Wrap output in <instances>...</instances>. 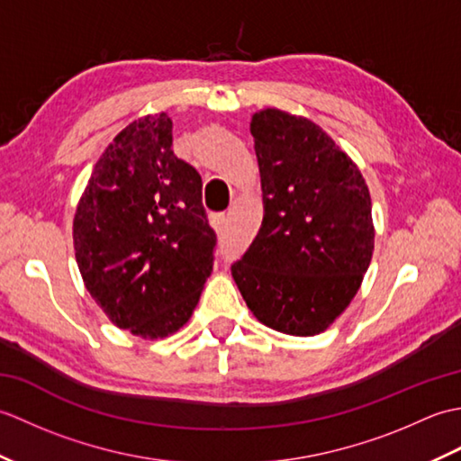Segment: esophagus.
Here are the masks:
<instances>
[{"instance_id": "esophagus-1", "label": "esophagus", "mask_w": 461, "mask_h": 461, "mask_svg": "<svg viewBox=\"0 0 461 461\" xmlns=\"http://www.w3.org/2000/svg\"><path fill=\"white\" fill-rule=\"evenodd\" d=\"M215 228L218 230L228 228V215H218V218H215Z\"/></svg>"}]
</instances>
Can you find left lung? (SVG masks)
Instances as JSON below:
<instances>
[{
    "mask_svg": "<svg viewBox=\"0 0 461 461\" xmlns=\"http://www.w3.org/2000/svg\"><path fill=\"white\" fill-rule=\"evenodd\" d=\"M249 131L263 221L231 276L263 325L295 337L319 335L348 307L370 266L368 185L309 119L266 109L253 114Z\"/></svg>",
    "mask_w": 461,
    "mask_h": 461,
    "instance_id": "8db88e82",
    "label": "left lung"
}]
</instances>
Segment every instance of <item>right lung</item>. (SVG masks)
<instances>
[{"label":"right lung","instance_id":"add662e5","mask_svg":"<svg viewBox=\"0 0 461 461\" xmlns=\"http://www.w3.org/2000/svg\"><path fill=\"white\" fill-rule=\"evenodd\" d=\"M73 241L86 291L116 327L162 339L188 322L218 238L198 170L172 150L168 114L114 136L77 205Z\"/></svg>","mask_w":461,"mask_h":461}]
</instances>
